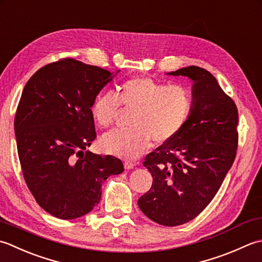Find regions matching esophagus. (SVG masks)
Returning <instances> with one entry per match:
<instances>
[{"mask_svg":"<svg viewBox=\"0 0 262 262\" xmlns=\"http://www.w3.org/2000/svg\"><path fill=\"white\" fill-rule=\"evenodd\" d=\"M133 167H135V164H133L132 162H130V161H125L124 162V168L125 169H131Z\"/></svg>","mask_w":262,"mask_h":262,"instance_id":"esophagus-1","label":"esophagus"}]
</instances>
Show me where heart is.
I'll use <instances>...</instances> for the list:
<instances>
[{
    "mask_svg": "<svg viewBox=\"0 0 262 262\" xmlns=\"http://www.w3.org/2000/svg\"><path fill=\"white\" fill-rule=\"evenodd\" d=\"M133 110L130 130H117L101 139L105 151L136 158L150 145L170 140L183 126L191 110L188 90L180 84H165L151 78L127 79L112 93L99 95L90 107L94 121L101 129L114 124L121 112Z\"/></svg>",
    "mask_w": 262,
    "mask_h": 262,
    "instance_id": "b5f03b06",
    "label": "heart"
}]
</instances>
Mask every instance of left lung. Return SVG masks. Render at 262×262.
Wrapping results in <instances>:
<instances>
[{
	"label": "left lung",
	"mask_w": 262,
	"mask_h": 262,
	"mask_svg": "<svg viewBox=\"0 0 262 262\" xmlns=\"http://www.w3.org/2000/svg\"><path fill=\"white\" fill-rule=\"evenodd\" d=\"M168 74L193 81L192 106L181 130L146 156L143 166L152 175V185L138 205L152 222L178 226L210 204L232 167L238 113L233 99L205 69L191 66Z\"/></svg>",
	"instance_id": "left-lung-1"
}]
</instances>
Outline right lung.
I'll return each instance as SVG.
<instances>
[{"label": "right lung", "instance_id": "add662e5", "mask_svg": "<svg viewBox=\"0 0 262 262\" xmlns=\"http://www.w3.org/2000/svg\"><path fill=\"white\" fill-rule=\"evenodd\" d=\"M113 77L62 58L40 68L21 95L14 132L24 178L37 204L61 220L92 211L104 181L124 170L121 159L86 150L96 138L90 107Z\"/></svg>", "mask_w": 262, "mask_h": 262}]
</instances>
